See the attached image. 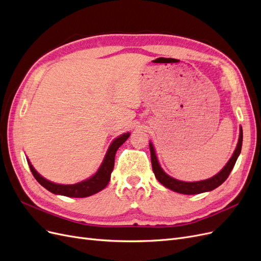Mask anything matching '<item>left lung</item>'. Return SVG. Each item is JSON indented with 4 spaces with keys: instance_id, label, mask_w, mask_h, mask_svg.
Wrapping results in <instances>:
<instances>
[{
    "instance_id": "left-lung-1",
    "label": "left lung",
    "mask_w": 261,
    "mask_h": 261,
    "mask_svg": "<svg viewBox=\"0 0 261 261\" xmlns=\"http://www.w3.org/2000/svg\"><path fill=\"white\" fill-rule=\"evenodd\" d=\"M242 143H243V130H242V127H240V137H239L237 148H235L232 157L230 158V161L226 163V165L223 167V169L219 173H217L216 175L213 176V178H209L207 180H201L196 182H184V181H180L172 178V176L168 175L163 170V168L158 163L153 143L149 142L150 159H152V167H153L154 174L156 176V179L161 182L164 187H166L167 189H169L171 191H174L176 193H181V194L192 195V194H199V193L213 191L216 188L221 186V184L228 179V176L231 173L235 163H237L238 157L241 154Z\"/></svg>"
}]
</instances>
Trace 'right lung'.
Returning <instances> with one entry per match:
<instances>
[{
	"label": "right lung",
	"mask_w": 261,
	"mask_h": 261,
	"mask_svg": "<svg viewBox=\"0 0 261 261\" xmlns=\"http://www.w3.org/2000/svg\"><path fill=\"white\" fill-rule=\"evenodd\" d=\"M130 137V133H123L120 137L116 138L112 144L109 145L107 153L103 159L102 165L99 166L98 170L93 174L91 178L81 181L75 184H57L54 182L48 181L44 179L43 176L40 175L37 170L33 168L29 159L27 162L29 164L30 170L35 176L36 180L41 184L42 187L45 188L47 191H49L53 194L56 195H63V196H68V197H88L93 194H96L97 192L104 190L108 182L111 181V174L114 169V164H115V155L117 149H118L123 143L128 140Z\"/></svg>",
	"instance_id": "obj_1"
}]
</instances>
